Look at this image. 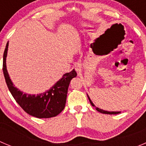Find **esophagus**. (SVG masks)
Wrapping results in <instances>:
<instances>
[{
	"mask_svg": "<svg viewBox=\"0 0 146 146\" xmlns=\"http://www.w3.org/2000/svg\"><path fill=\"white\" fill-rule=\"evenodd\" d=\"M74 68H75V70H76L77 72L81 71V62H76L74 65Z\"/></svg>",
	"mask_w": 146,
	"mask_h": 146,
	"instance_id": "34e87169",
	"label": "esophagus"
}]
</instances>
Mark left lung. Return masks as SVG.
I'll return each mask as SVG.
<instances>
[{
  "mask_svg": "<svg viewBox=\"0 0 146 146\" xmlns=\"http://www.w3.org/2000/svg\"><path fill=\"white\" fill-rule=\"evenodd\" d=\"M88 98H89V102H90V103H91L92 106H94V107H95V106H94V105L92 103V102L91 101V100H90V98H89V96H88ZM95 108L98 111H99V112L102 113H105V114H118V113H121L120 111H119V112H114V111H111V112H110V111H104V110L100 109V108H97V107H95Z\"/></svg>",
  "mask_w": 146,
  "mask_h": 146,
  "instance_id": "8db88e82",
  "label": "left lung"
}]
</instances>
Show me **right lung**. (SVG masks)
<instances>
[{"label":"right lung","instance_id":"right-lung-1","mask_svg":"<svg viewBox=\"0 0 146 146\" xmlns=\"http://www.w3.org/2000/svg\"><path fill=\"white\" fill-rule=\"evenodd\" d=\"M8 46L9 43L6 44L3 53V71L8 88L16 102L27 113L39 119L54 117L60 113L65 108L70 81L77 76L76 72L73 70L70 73H65L60 81L46 92L37 95L23 94L14 86L8 74L6 64Z\"/></svg>","mask_w":146,"mask_h":146}]
</instances>
